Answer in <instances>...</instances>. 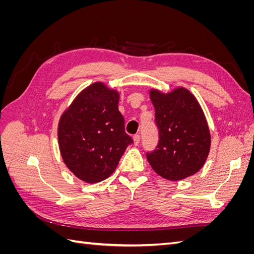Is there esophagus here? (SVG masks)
Wrapping results in <instances>:
<instances>
[{
    "label": "esophagus",
    "instance_id": "1",
    "mask_svg": "<svg viewBox=\"0 0 254 254\" xmlns=\"http://www.w3.org/2000/svg\"><path fill=\"white\" fill-rule=\"evenodd\" d=\"M140 141H141L140 134H135V135L133 136V143H134V145H139Z\"/></svg>",
    "mask_w": 254,
    "mask_h": 254
}]
</instances>
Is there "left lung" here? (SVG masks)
Wrapping results in <instances>:
<instances>
[{
  "label": "left lung",
  "instance_id": "8db88e82",
  "mask_svg": "<svg viewBox=\"0 0 254 254\" xmlns=\"http://www.w3.org/2000/svg\"><path fill=\"white\" fill-rule=\"evenodd\" d=\"M159 129L156 149L146 153L152 170L163 178L178 181L196 174L209 156L211 135L196 97L186 88L171 93L150 90Z\"/></svg>",
  "mask_w": 254,
  "mask_h": 254
}]
</instances>
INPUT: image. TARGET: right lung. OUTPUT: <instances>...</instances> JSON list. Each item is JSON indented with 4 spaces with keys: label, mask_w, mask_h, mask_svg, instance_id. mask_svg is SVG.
Here are the masks:
<instances>
[{
    "label": "right lung",
    "mask_w": 254,
    "mask_h": 254,
    "mask_svg": "<svg viewBox=\"0 0 254 254\" xmlns=\"http://www.w3.org/2000/svg\"><path fill=\"white\" fill-rule=\"evenodd\" d=\"M119 99L118 91L94 82L76 96L60 118L61 157L68 170L87 183L108 178L133 142L125 132Z\"/></svg>",
    "instance_id": "add662e5"
}]
</instances>
